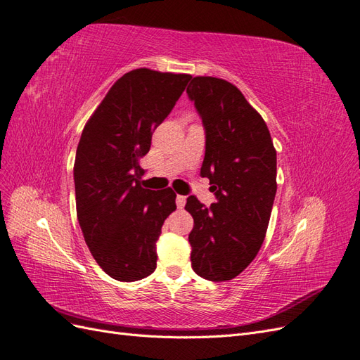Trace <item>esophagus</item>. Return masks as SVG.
I'll use <instances>...</instances> for the list:
<instances>
[{
	"instance_id": "1",
	"label": "esophagus",
	"mask_w": 360,
	"mask_h": 360,
	"mask_svg": "<svg viewBox=\"0 0 360 360\" xmlns=\"http://www.w3.org/2000/svg\"><path fill=\"white\" fill-rule=\"evenodd\" d=\"M186 202H187V198H186V196H181V195L176 196V205H178V208H184V207H186Z\"/></svg>"
}]
</instances>
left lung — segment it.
<instances>
[{"label": "left lung", "instance_id": "8db88e82", "mask_svg": "<svg viewBox=\"0 0 360 360\" xmlns=\"http://www.w3.org/2000/svg\"><path fill=\"white\" fill-rule=\"evenodd\" d=\"M187 94L205 129L200 174L216 196L208 208L187 198L195 220L191 268L210 281L233 280L263 245L276 193V152L264 120L233 84L198 76Z\"/></svg>", "mask_w": 360, "mask_h": 360}]
</instances>
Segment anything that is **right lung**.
I'll return each instance as SVG.
<instances>
[{
    "label": "right lung",
    "mask_w": 360,
    "mask_h": 360,
    "mask_svg": "<svg viewBox=\"0 0 360 360\" xmlns=\"http://www.w3.org/2000/svg\"><path fill=\"white\" fill-rule=\"evenodd\" d=\"M190 79L149 68L129 71L82 132L75 161L77 220L94 260L114 280L136 281L156 269V240L176 210V193L144 188L140 160Z\"/></svg>",
    "instance_id": "1"
}]
</instances>
